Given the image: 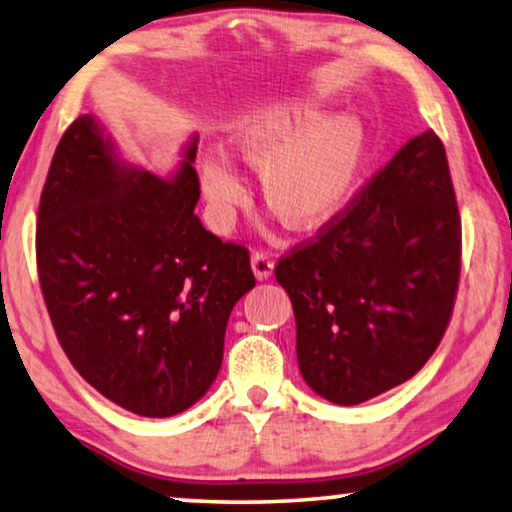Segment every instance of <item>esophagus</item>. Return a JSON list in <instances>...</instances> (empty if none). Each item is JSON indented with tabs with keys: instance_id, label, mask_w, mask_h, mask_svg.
Segmentation results:
<instances>
[{
	"instance_id": "esophagus-1",
	"label": "esophagus",
	"mask_w": 512,
	"mask_h": 512,
	"mask_svg": "<svg viewBox=\"0 0 512 512\" xmlns=\"http://www.w3.org/2000/svg\"><path fill=\"white\" fill-rule=\"evenodd\" d=\"M251 270H254V275L258 279H268L272 275V270H275V261H272L268 251H256V254L251 256Z\"/></svg>"
}]
</instances>
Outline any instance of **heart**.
Returning a JSON list of instances; mask_svg holds the SVG:
<instances>
[{"label": "heart", "instance_id": "heart-1", "mask_svg": "<svg viewBox=\"0 0 512 512\" xmlns=\"http://www.w3.org/2000/svg\"><path fill=\"white\" fill-rule=\"evenodd\" d=\"M230 146L258 167L265 205L293 230L331 223L354 198L368 160V132L359 118H319L310 102L256 104L230 123ZM207 198L221 214L247 202V184L223 156L200 160Z\"/></svg>", "mask_w": 512, "mask_h": 512}]
</instances>
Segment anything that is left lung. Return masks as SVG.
Returning a JSON list of instances; mask_svg holds the SVG:
<instances>
[{
  "instance_id": "1",
  "label": "left lung",
  "mask_w": 512,
  "mask_h": 512,
  "mask_svg": "<svg viewBox=\"0 0 512 512\" xmlns=\"http://www.w3.org/2000/svg\"><path fill=\"white\" fill-rule=\"evenodd\" d=\"M459 272L457 195L445 146L426 130L279 258L305 382L356 405L410 380L450 326Z\"/></svg>"
}]
</instances>
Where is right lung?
Instances as JSON below:
<instances>
[{
	"label": "right lung",
	"mask_w": 512,
	"mask_h": 512,
	"mask_svg": "<svg viewBox=\"0 0 512 512\" xmlns=\"http://www.w3.org/2000/svg\"><path fill=\"white\" fill-rule=\"evenodd\" d=\"M195 149L174 179L128 170L79 116L39 200V284L60 347L90 387L142 417H172L205 396L230 310L256 284L249 249L193 214Z\"/></svg>",
	"instance_id": "right-lung-1"
}]
</instances>
